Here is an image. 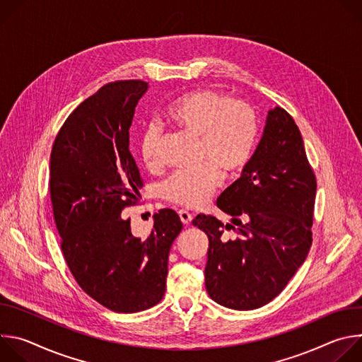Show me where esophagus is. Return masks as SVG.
I'll return each instance as SVG.
<instances>
[{
    "label": "esophagus",
    "instance_id": "obj_1",
    "mask_svg": "<svg viewBox=\"0 0 362 362\" xmlns=\"http://www.w3.org/2000/svg\"><path fill=\"white\" fill-rule=\"evenodd\" d=\"M179 216H180V221H182L183 225H189V223L192 222V214H189V212L185 211V209L179 211Z\"/></svg>",
    "mask_w": 362,
    "mask_h": 362
}]
</instances>
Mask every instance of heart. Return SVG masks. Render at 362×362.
<instances>
[{"mask_svg": "<svg viewBox=\"0 0 362 362\" xmlns=\"http://www.w3.org/2000/svg\"><path fill=\"white\" fill-rule=\"evenodd\" d=\"M165 119L194 136H200L199 169L176 172L162 185L166 200L197 208L208 200L225 176H232L249 163L257 136L256 113L249 103L230 98L215 88H200L175 98L165 109ZM160 129L147 126L139 140V151L144 166L159 162Z\"/></svg>", "mask_w": 362, "mask_h": 362, "instance_id": "b5f03b06", "label": "heart"}]
</instances>
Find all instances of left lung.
I'll return each mask as SVG.
<instances>
[{
  "instance_id": "1",
  "label": "left lung",
  "mask_w": 362,
  "mask_h": 362,
  "mask_svg": "<svg viewBox=\"0 0 362 362\" xmlns=\"http://www.w3.org/2000/svg\"><path fill=\"white\" fill-rule=\"evenodd\" d=\"M315 193L317 177L295 120L281 107L269 110L242 176L216 202L238 229L211 215L192 222L209 238L204 284L215 302L243 311L282 292L311 249ZM225 228L238 236L225 238Z\"/></svg>"
}]
</instances>
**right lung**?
<instances>
[{"instance_id":"add662e5","label":"right lung","mask_w":362,"mask_h":362,"mask_svg":"<svg viewBox=\"0 0 362 362\" xmlns=\"http://www.w3.org/2000/svg\"><path fill=\"white\" fill-rule=\"evenodd\" d=\"M147 87L141 80L103 86L67 117L49 156V197L67 267L87 295L123 314L162 300L169 250L183 228L175 211L162 209L141 240L122 218L143 187L129 129Z\"/></svg>"}]
</instances>
